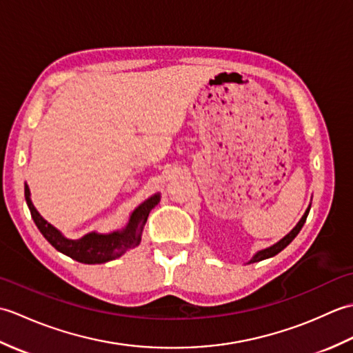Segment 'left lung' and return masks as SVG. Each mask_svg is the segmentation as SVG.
<instances>
[{
    "label": "left lung",
    "instance_id": "left-lung-1",
    "mask_svg": "<svg viewBox=\"0 0 353 353\" xmlns=\"http://www.w3.org/2000/svg\"><path fill=\"white\" fill-rule=\"evenodd\" d=\"M308 214H310V208L306 209V212L303 214V216H302V220L297 223V226L292 229L290 234L287 235V236H283L279 243H276L274 245H272V247H268V249H264V250H261V252H258L256 254H254V256L252 258V261L250 262H258V261H262V259H267V258H272V256H274V254H277L279 252H282L285 247H287L292 239L296 238V235L299 234V232H301V229L303 228V224H305V221H306V216H308Z\"/></svg>",
    "mask_w": 353,
    "mask_h": 353
}]
</instances>
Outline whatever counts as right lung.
Returning <instances> with one entry per match:
<instances>
[{
	"mask_svg": "<svg viewBox=\"0 0 353 353\" xmlns=\"http://www.w3.org/2000/svg\"><path fill=\"white\" fill-rule=\"evenodd\" d=\"M157 199L159 196L148 199L134 209L129 224L121 232H112L109 235L92 232V234H88L80 239H68L56 228H52L50 223L45 221L36 211L32 200H30V190L26 185V200L30 214H32V219L37 229L41 230V234L56 250L79 262H83V264H103V262L119 258L127 250L137 247L141 243L142 226L145 224L150 211L157 203Z\"/></svg>",
	"mask_w": 353,
	"mask_h": 353,
	"instance_id": "right-lung-1",
	"label": "right lung"
}]
</instances>
